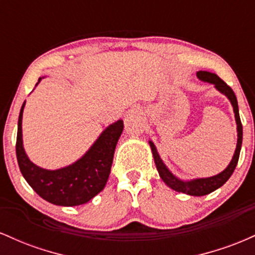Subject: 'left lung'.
I'll return each mask as SVG.
<instances>
[{"instance_id":"left-lung-1","label":"left lung","mask_w":255,"mask_h":255,"mask_svg":"<svg viewBox=\"0 0 255 255\" xmlns=\"http://www.w3.org/2000/svg\"><path fill=\"white\" fill-rule=\"evenodd\" d=\"M197 77L199 80L204 81V83L212 84L213 86H215V89L219 91L222 95H224L225 97L229 99L231 105H233L234 114H235L236 129H238V142H236L235 152H234V156L231 158L229 165H228L222 172L215 175V176L193 178V180H181V178L175 176V175L169 170L168 166L164 164V162H163L162 158H160L159 153H158L156 146H154V144L151 141V140L148 141V144H150L152 154H153V159H154V163H156L158 174H159L160 178L164 181L166 186L170 187L171 189H174V191L176 192L193 195V197H201V195L210 194V193H212L213 191H216V189H218L219 187L223 186V184L229 180L231 175H233L236 165H238L240 151H241L242 125H241V120H240L238 99H236L235 93H234V91L231 90V87L228 86V85L225 84L217 74H215V73L199 71L197 73Z\"/></svg>"}]
</instances>
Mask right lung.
<instances>
[{
	"instance_id": "add662e5",
	"label": "right lung",
	"mask_w": 255,
	"mask_h": 255,
	"mask_svg": "<svg viewBox=\"0 0 255 255\" xmlns=\"http://www.w3.org/2000/svg\"><path fill=\"white\" fill-rule=\"evenodd\" d=\"M40 80L42 78L38 79L36 86ZM25 103L26 101L19 114L16 135V158L22 176L32 189L48 203L58 206H78L89 203L107 184L116 144L124 130V121L119 120L108 126L77 162L56 170H49L31 162L25 152L22 142Z\"/></svg>"
}]
</instances>
